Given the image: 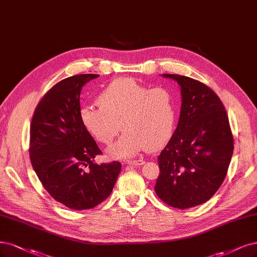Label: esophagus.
<instances>
[{
    "label": "esophagus",
    "instance_id": "esophagus-1",
    "mask_svg": "<svg viewBox=\"0 0 257 257\" xmlns=\"http://www.w3.org/2000/svg\"><path fill=\"white\" fill-rule=\"evenodd\" d=\"M144 161L143 159H135V161H126V164L127 165H131V166H141L144 165Z\"/></svg>",
    "mask_w": 257,
    "mask_h": 257
}]
</instances>
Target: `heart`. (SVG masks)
Listing matches in <instances>:
<instances>
[{"mask_svg":"<svg viewBox=\"0 0 257 257\" xmlns=\"http://www.w3.org/2000/svg\"><path fill=\"white\" fill-rule=\"evenodd\" d=\"M98 102L83 106L81 121L105 146L112 143L123 125L125 132L110 148L111 156L128 158L145 149L156 151L173 134L178 104L169 88H151L134 78L120 77L104 88Z\"/></svg>","mask_w":257,"mask_h":257,"instance_id":"obj_1","label":"heart"}]
</instances>
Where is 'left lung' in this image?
<instances>
[{
    "label": "left lung",
    "mask_w": 257,
    "mask_h": 257,
    "mask_svg": "<svg viewBox=\"0 0 257 257\" xmlns=\"http://www.w3.org/2000/svg\"><path fill=\"white\" fill-rule=\"evenodd\" d=\"M181 86L178 127L158 156L157 197L167 205L186 209L201 205L222 185L234 150V137L217 93L197 79L163 74Z\"/></svg>",
    "instance_id": "obj_1"
}]
</instances>
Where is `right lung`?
Listing matches in <instances>:
<instances>
[{"instance_id":"right-lung-1","label":"right lung","mask_w":257,"mask_h":257,"mask_svg":"<svg viewBox=\"0 0 257 257\" xmlns=\"http://www.w3.org/2000/svg\"><path fill=\"white\" fill-rule=\"evenodd\" d=\"M99 74L61 79L35 108L30 130L31 163L50 196L65 206L91 209L109 197L121 164H94L102 152L81 121L82 87Z\"/></svg>"}]
</instances>
